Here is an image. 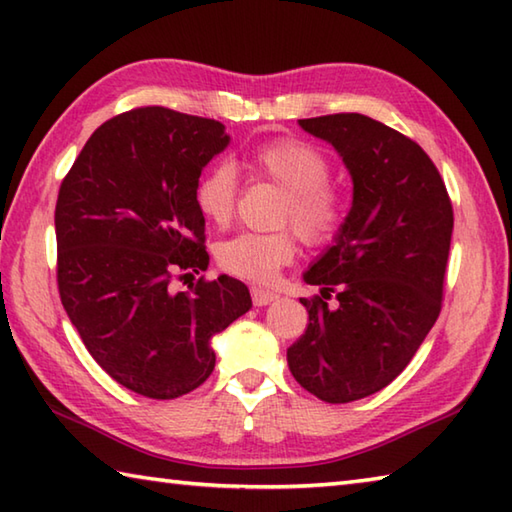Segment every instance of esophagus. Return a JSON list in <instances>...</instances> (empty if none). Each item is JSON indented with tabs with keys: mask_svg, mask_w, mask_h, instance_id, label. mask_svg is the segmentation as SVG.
Segmentation results:
<instances>
[{
	"mask_svg": "<svg viewBox=\"0 0 512 512\" xmlns=\"http://www.w3.org/2000/svg\"><path fill=\"white\" fill-rule=\"evenodd\" d=\"M250 297H253V304H255V306H266V304H270V302H275V299H277L279 295L275 293V290L255 286V288H250Z\"/></svg>",
	"mask_w": 512,
	"mask_h": 512,
	"instance_id": "esophagus-1",
	"label": "esophagus"
}]
</instances>
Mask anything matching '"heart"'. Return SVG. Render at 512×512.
Returning <instances> with one entry per match:
<instances>
[{"label":"heart","instance_id":"b5f03b06","mask_svg":"<svg viewBox=\"0 0 512 512\" xmlns=\"http://www.w3.org/2000/svg\"><path fill=\"white\" fill-rule=\"evenodd\" d=\"M253 175L284 188L277 224L290 226L308 246H328L348 219V195L335 179L333 164L322 148L299 137H277L248 153ZM239 177L230 162L206 168L195 184V206L219 228L233 222ZM290 228L275 233H239L217 246V264L226 273L266 284L293 262L297 239Z\"/></svg>","mask_w":512,"mask_h":512}]
</instances>
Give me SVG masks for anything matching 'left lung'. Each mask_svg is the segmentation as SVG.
Returning <instances> with one entry per match:
<instances>
[{"instance_id":"8db88e82","label":"left lung","mask_w":512,"mask_h":512,"mask_svg":"<svg viewBox=\"0 0 512 512\" xmlns=\"http://www.w3.org/2000/svg\"><path fill=\"white\" fill-rule=\"evenodd\" d=\"M299 126L337 148L355 188L335 246L304 275L322 295L299 299L308 326L286 357L308 393L348 404L393 382L442 313L453 204L433 159L399 130L359 113Z\"/></svg>"}]
</instances>
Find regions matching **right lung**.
Instances as JSON below:
<instances>
[{
  "mask_svg": "<svg viewBox=\"0 0 512 512\" xmlns=\"http://www.w3.org/2000/svg\"><path fill=\"white\" fill-rule=\"evenodd\" d=\"M226 144L215 119L133 108L90 135L59 186V297L95 362L137 395L202 386L215 368L210 337L253 304L226 275L173 286L208 266L195 184Z\"/></svg>",
  "mask_w": 512,
  "mask_h": 512,
  "instance_id": "1",
  "label": "right lung"
}]
</instances>
